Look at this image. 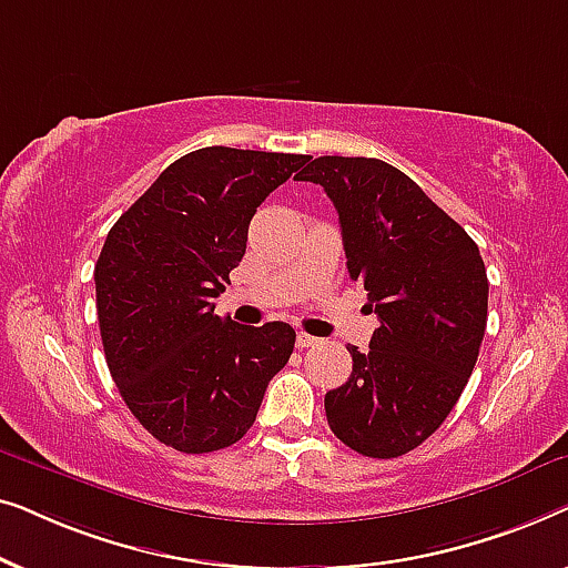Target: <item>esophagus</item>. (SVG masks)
<instances>
[{"label":"esophagus","instance_id":"34e87169","mask_svg":"<svg viewBox=\"0 0 568 568\" xmlns=\"http://www.w3.org/2000/svg\"><path fill=\"white\" fill-rule=\"evenodd\" d=\"M315 344H317V338L310 336V333H300V336H297V346L300 348H310V346H315Z\"/></svg>","mask_w":568,"mask_h":568}]
</instances>
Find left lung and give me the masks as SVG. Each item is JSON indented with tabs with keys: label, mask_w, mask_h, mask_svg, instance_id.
Wrapping results in <instances>:
<instances>
[{
	"label": "left lung",
	"mask_w": 568,
	"mask_h": 568,
	"mask_svg": "<svg viewBox=\"0 0 568 568\" xmlns=\"http://www.w3.org/2000/svg\"><path fill=\"white\" fill-rule=\"evenodd\" d=\"M297 181L338 212L346 268L379 325L352 375L325 393L328 426L359 455L390 460L429 439L455 408L486 333L488 278L478 245L398 168L317 158Z\"/></svg>",
	"instance_id": "obj_1"
}]
</instances>
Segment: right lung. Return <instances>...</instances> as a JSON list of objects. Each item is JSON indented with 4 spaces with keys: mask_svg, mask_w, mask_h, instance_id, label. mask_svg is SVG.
Segmentation results:
<instances>
[{
    "mask_svg": "<svg viewBox=\"0 0 568 568\" xmlns=\"http://www.w3.org/2000/svg\"><path fill=\"white\" fill-rule=\"evenodd\" d=\"M310 154L204 146L162 170L108 232L95 263L100 338L139 424L178 453L235 445L290 362V323H232L214 297L243 261L247 224Z\"/></svg>",
    "mask_w": 568,
    "mask_h": 568,
    "instance_id": "obj_1",
    "label": "right lung"
}]
</instances>
